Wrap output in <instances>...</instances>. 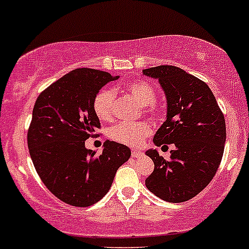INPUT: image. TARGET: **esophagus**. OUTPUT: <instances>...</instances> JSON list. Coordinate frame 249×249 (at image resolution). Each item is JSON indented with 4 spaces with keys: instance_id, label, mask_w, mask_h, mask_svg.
I'll list each match as a JSON object with an SVG mask.
<instances>
[{
    "instance_id": "obj_1",
    "label": "esophagus",
    "mask_w": 249,
    "mask_h": 249,
    "mask_svg": "<svg viewBox=\"0 0 249 249\" xmlns=\"http://www.w3.org/2000/svg\"><path fill=\"white\" fill-rule=\"evenodd\" d=\"M132 156L134 158H139L142 156V152L140 149H132Z\"/></svg>"
}]
</instances>
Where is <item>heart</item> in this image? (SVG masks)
<instances>
[{
    "label": "heart",
    "instance_id": "b5f03b06",
    "mask_svg": "<svg viewBox=\"0 0 249 249\" xmlns=\"http://www.w3.org/2000/svg\"><path fill=\"white\" fill-rule=\"evenodd\" d=\"M124 90L129 93L140 106L145 107L149 114H156L154 101L156 89L153 85L145 81H134L125 84ZM115 102V92L113 89L104 88L96 93L93 98V110L98 119L109 121L113 117V107ZM148 124L145 122H120L109 129V136L114 141L128 146H138L149 134Z\"/></svg>",
    "mask_w": 249,
    "mask_h": 249
}]
</instances>
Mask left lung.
<instances>
[{
    "label": "left lung",
    "instance_id": "8db88e82",
    "mask_svg": "<svg viewBox=\"0 0 249 249\" xmlns=\"http://www.w3.org/2000/svg\"><path fill=\"white\" fill-rule=\"evenodd\" d=\"M142 74L158 79L166 96V121L157 130L154 145H175L170 160L157 149L146 152L154 171L145 184L166 202H185L198 195L217 172L226 143L224 116L210 88L181 69L160 65L146 69Z\"/></svg>",
    "mask_w": 249,
    "mask_h": 249
}]
</instances>
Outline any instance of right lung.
<instances>
[{"label":"right lung","mask_w":249,"mask_h":249,"mask_svg":"<svg viewBox=\"0 0 249 249\" xmlns=\"http://www.w3.org/2000/svg\"><path fill=\"white\" fill-rule=\"evenodd\" d=\"M117 78L104 71L76 69L45 89L34 104L29 154L45 186L66 204L89 207L103 198L117 168L132 154L115 141H106L100 156L85 147V140L101 127L93 98Z\"/></svg>","instance_id":"1"}]
</instances>
